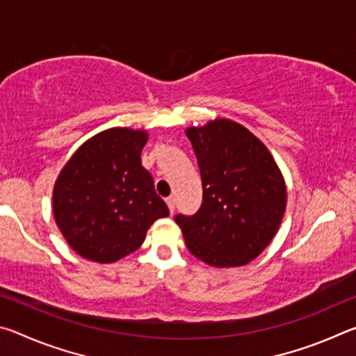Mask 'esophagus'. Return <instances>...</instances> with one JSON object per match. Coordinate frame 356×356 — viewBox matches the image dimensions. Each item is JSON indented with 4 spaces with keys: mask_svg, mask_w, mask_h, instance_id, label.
I'll list each match as a JSON object with an SVG mask.
<instances>
[{
    "mask_svg": "<svg viewBox=\"0 0 356 356\" xmlns=\"http://www.w3.org/2000/svg\"><path fill=\"white\" fill-rule=\"evenodd\" d=\"M166 204H168V209H170V212H174V206H176V201H174V197H166Z\"/></svg>",
    "mask_w": 356,
    "mask_h": 356,
    "instance_id": "1",
    "label": "esophagus"
}]
</instances>
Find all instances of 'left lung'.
I'll list each match as a JSON object with an SVG mask.
<instances>
[{
    "instance_id": "left-lung-1",
    "label": "left lung",
    "mask_w": 356,
    "mask_h": 356,
    "mask_svg": "<svg viewBox=\"0 0 356 356\" xmlns=\"http://www.w3.org/2000/svg\"><path fill=\"white\" fill-rule=\"evenodd\" d=\"M202 177V204L176 216L193 256L210 267H242L267 248L287 206V186L267 146L242 124L210 119L185 130Z\"/></svg>"
}]
</instances>
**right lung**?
<instances>
[{"label":"right lung","instance_id":"right-lung-1","mask_svg":"<svg viewBox=\"0 0 356 356\" xmlns=\"http://www.w3.org/2000/svg\"><path fill=\"white\" fill-rule=\"evenodd\" d=\"M149 134L111 127L78 147L53 186V216L76 254L113 264L136 251L147 229L170 215L141 165Z\"/></svg>","mask_w":356,"mask_h":356}]
</instances>
